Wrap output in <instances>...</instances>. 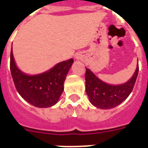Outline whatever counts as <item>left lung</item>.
<instances>
[{
	"label": "left lung",
	"mask_w": 148,
	"mask_h": 148,
	"mask_svg": "<svg viewBox=\"0 0 148 148\" xmlns=\"http://www.w3.org/2000/svg\"><path fill=\"white\" fill-rule=\"evenodd\" d=\"M138 72L137 64L134 74L129 81L120 85H110L99 79L91 70L86 68L85 91L90 103L99 109H111L117 107L131 93Z\"/></svg>",
	"instance_id": "left-lung-1"
}]
</instances>
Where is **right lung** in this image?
Masks as SVG:
<instances>
[{
  "instance_id": "obj_1",
  "label": "right lung",
  "mask_w": 148,
  "mask_h": 148,
  "mask_svg": "<svg viewBox=\"0 0 148 148\" xmlns=\"http://www.w3.org/2000/svg\"><path fill=\"white\" fill-rule=\"evenodd\" d=\"M73 59L65 60L38 74L24 73L16 66L11 50L10 69L16 89L27 102L36 108H50L56 104L64 89L63 84Z\"/></svg>"
}]
</instances>
